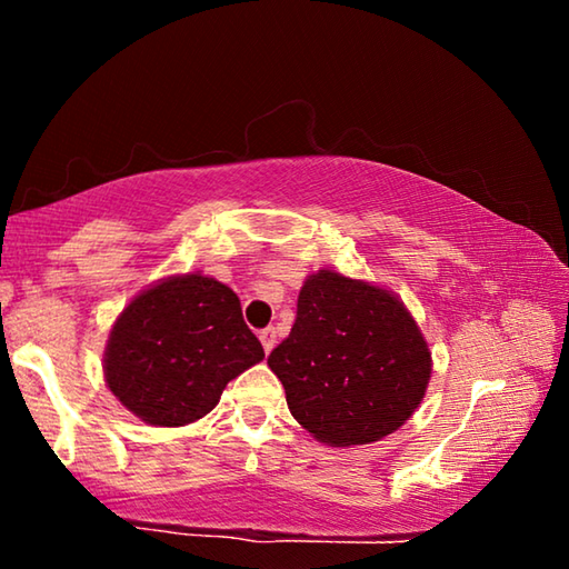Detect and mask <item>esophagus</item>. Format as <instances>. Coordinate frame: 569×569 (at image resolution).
I'll list each match as a JSON object with an SVG mask.
<instances>
[{
    "label": "esophagus",
    "instance_id": "34e87169",
    "mask_svg": "<svg viewBox=\"0 0 569 569\" xmlns=\"http://www.w3.org/2000/svg\"><path fill=\"white\" fill-rule=\"evenodd\" d=\"M258 339H261L266 353H271L273 346H276V329H273V326H268V329H263L261 333H258Z\"/></svg>",
    "mask_w": 569,
    "mask_h": 569
}]
</instances>
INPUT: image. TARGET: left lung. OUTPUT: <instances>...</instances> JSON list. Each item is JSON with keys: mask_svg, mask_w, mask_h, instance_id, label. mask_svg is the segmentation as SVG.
Wrapping results in <instances>:
<instances>
[{"mask_svg": "<svg viewBox=\"0 0 569 569\" xmlns=\"http://www.w3.org/2000/svg\"><path fill=\"white\" fill-rule=\"evenodd\" d=\"M293 419L331 447L369 445L419 407L431 351L397 296L333 271L306 278L296 323L268 356Z\"/></svg>", "mask_w": 569, "mask_h": 569, "instance_id": "8db88e82", "label": "left lung"}]
</instances>
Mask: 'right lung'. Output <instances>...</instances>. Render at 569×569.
<instances>
[{"instance_id": "obj_1", "label": "right lung", "mask_w": 569, "mask_h": 569, "mask_svg": "<svg viewBox=\"0 0 569 569\" xmlns=\"http://www.w3.org/2000/svg\"><path fill=\"white\" fill-rule=\"evenodd\" d=\"M238 296L216 278H168L132 298L104 349L108 387L152 427H182L216 407L226 383L263 361Z\"/></svg>"}]
</instances>
